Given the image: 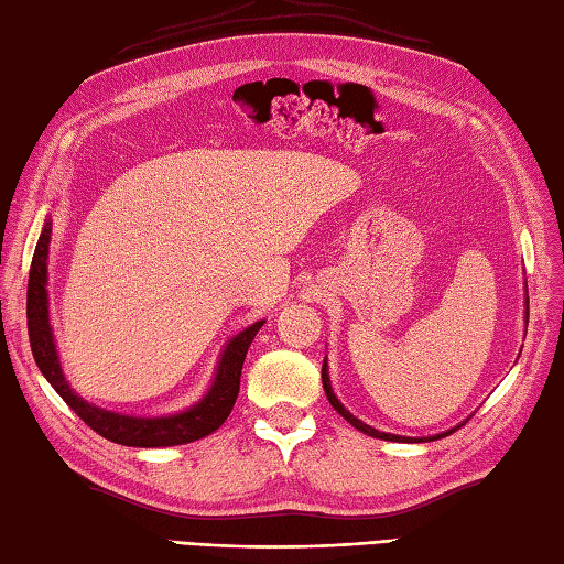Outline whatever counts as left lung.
I'll use <instances>...</instances> for the list:
<instances>
[{
  "label": "left lung",
  "mask_w": 564,
  "mask_h": 564,
  "mask_svg": "<svg viewBox=\"0 0 564 564\" xmlns=\"http://www.w3.org/2000/svg\"><path fill=\"white\" fill-rule=\"evenodd\" d=\"M525 322H529V317H525ZM322 386H325V392H327V400L332 402V406L334 410H337L346 422H349L351 426H356L358 431H364V434H368V436H373V438H382V441H404V443H422V441H436V438H443V436H448V434H453L455 429H451V431H443V434H436V436H429V438H410V436H398V434H386V431H378V429H373V426H368V424H364L361 419H356L349 410H346V406L337 400V394H334V390H332V382H329V373H327V361L322 364Z\"/></svg>",
  "instance_id": "8db88e82"
}]
</instances>
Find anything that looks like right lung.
<instances>
[{
    "instance_id": "obj_1",
    "label": "right lung",
    "mask_w": 564,
    "mask_h": 564,
    "mask_svg": "<svg viewBox=\"0 0 564 564\" xmlns=\"http://www.w3.org/2000/svg\"><path fill=\"white\" fill-rule=\"evenodd\" d=\"M53 223L45 220L39 245L33 251L31 273H29V295H26V317H29V339L35 364L41 373L51 382L55 392L63 398L69 410L75 412L84 424L91 426L97 434L109 438L121 446L135 448H164V446H182V443L198 441L220 429L227 416H230L237 392H239V376H242L245 356L249 344L254 341L257 332L263 327V319L239 332L237 337L227 341L225 351L220 354L218 368L210 390L203 398L188 406L186 412L170 414V416H128L101 410L97 404H89L69 388L65 380L63 368L55 349L51 315H47V247H51Z\"/></svg>"
}]
</instances>
